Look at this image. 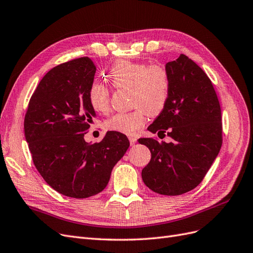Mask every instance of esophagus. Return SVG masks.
<instances>
[{
    "instance_id": "34e87169",
    "label": "esophagus",
    "mask_w": 253,
    "mask_h": 253,
    "mask_svg": "<svg viewBox=\"0 0 253 253\" xmlns=\"http://www.w3.org/2000/svg\"><path fill=\"white\" fill-rule=\"evenodd\" d=\"M129 142H130V145L133 146L136 143V138L134 136H129Z\"/></svg>"
}]
</instances>
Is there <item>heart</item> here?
<instances>
[{"instance_id": "b5f03b06", "label": "heart", "mask_w": 253, "mask_h": 253, "mask_svg": "<svg viewBox=\"0 0 253 253\" xmlns=\"http://www.w3.org/2000/svg\"><path fill=\"white\" fill-rule=\"evenodd\" d=\"M108 77L115 88L130 89V102L135 107L132 111L116 113L106 121L105 126L110 131L133 134L145 125L146 112L158 116L165 109L169 99L170 78L163 65L121 60L112 65ZM88 99L96 112L109 110L110 91L104 84L93 82L89 87Z\"/></svg>"}]
</instances>
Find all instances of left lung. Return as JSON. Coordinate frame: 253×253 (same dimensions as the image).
I'll return each mask as SVG.
<instances>
[{
  "label": "left lung",
  "instance_id": "8db88e82",
  "mask_svg": "<svg viewBox=\"0 0 253 253\" xmlns=\"http://www.w3.org/2000/svg\"><path fill=\"white\" fill-rule=\"evenodd\" d=\"M165 67L170 78L168 103L148 130L158 135L167 132L172 142L138 140L151 152L142 178L154 192L180 195L203 181L217 157L222 115L212 83L191 59L181 54Z\"/></svg>",
  "mask_w": 253,
  "mask_h": 253
}]
</instances>
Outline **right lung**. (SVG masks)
<instances>
[{
  "instance_id": "1",
  "label": "right lung",
  "mask_w": 253,
  "mask_h": 253,
  "mask_svg": "<svg viewBox=\"0 0 253 253\" xmlns=\"http://www.w3.org/2000/svg\"><path fill=\"white\" fill-rule=\"evenodd\" d=\"M95 70L85 56L48 71L24 120L36 168L51 188L69 198L85 199L103 191L129 147L127 136L117 131H108L100 143L84 140L95 118L88 99Z\"/></svg>"
}]
</instances>
